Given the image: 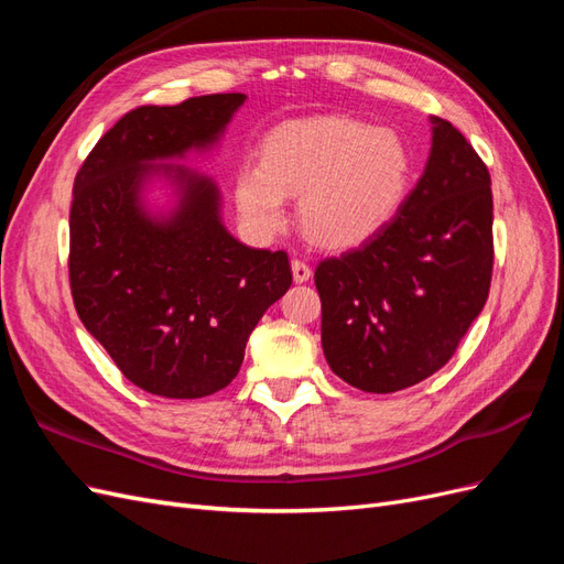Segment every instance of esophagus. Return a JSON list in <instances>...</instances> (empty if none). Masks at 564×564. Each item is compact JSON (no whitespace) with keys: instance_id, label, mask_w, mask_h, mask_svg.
<instances>
[{"instance_id":"esophagus-1","label":"esophagus","mask_w":564,"mask_h":564,"mask_svg":"<svg viewBox=\"0 0 564 564\" xmlns=\"http://www.w3.org/2000/svg\"><path fill=\"white\" fill-rule=\"evenodd\" d=\"M292 275H294V282H308L311 275H313V270H311L308 263L296 259V261H292Z\"/></svg>"}]
</instances>
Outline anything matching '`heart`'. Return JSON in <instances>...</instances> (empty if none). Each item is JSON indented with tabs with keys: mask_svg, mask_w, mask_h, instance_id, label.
Wrapping results in <instances>:
<instances>
[{
	"mask_svg": "<svg viewBox=\"0 0 564 564\" xmlns=\"http://www.w3.org/2000/svg\"><path fill=\"white\" fill-rule=\"evenodd\" d=\"M412 183V155L395 131L348 117H313L272 129L261 162L237 169L235 204L256 235L278 232L286 197L324 249H352L379 235Z\"/></svg>",
	"mask_w": 564,
	"mask_h": 564,
	"instance_id": "b5f03b06",
	"label": "heart"
}]
</instances>
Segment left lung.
Returning <instances> with one entry per match:
<instances>
[{"mask_svg": "<svg viewBox=\"0 0 564 564\" xmlns=\"http://www.w3.org/2000/svg\"><path fill=\"white\" fill-rule=\"evenodd\" d=\"M431 124L423 176L390 224L315 270L324 357L365 392H395L445 367L489 296V172L447 119Z\"/></svg>", "mask_w": 564, "mask_h": 564, "instance_id": "8db88e82", "label": "left lung"}]
</instances>
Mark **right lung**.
<instances>
[{
	"mask_svg": "<svg viewBox=\"0 0 564 564\" xmlns=\"http://www.w3.org/2000/svg\"><path fill=\"white\" fill-rule=\"evenodd\" d=\"M245 100L212 94L135 108L75 176L67 265L77 315L152 395L195 400L226 388L249 334L292 286L286 251L251 249L226 230L212 178L162 162L214 148ZM152 177L175 185L169 215L144 207Z\"/></svg>",
	"mask_w": 564,
	"mask_h": 564,
	"instance_id": "right-lung-1",
	"label": "right lung"
}]
</instances>
